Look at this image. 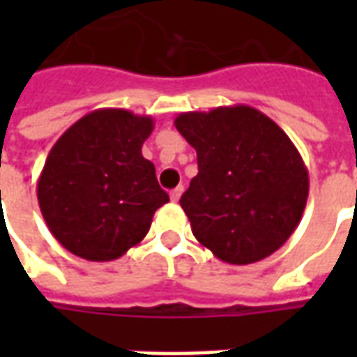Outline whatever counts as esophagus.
<instances>
[{
  "mask_svg": "<svg viewBox=\"0 0 357 357\" xmlns=\"http://www.w3.org/2000/svg\"><path fill=\"white\" fill-rule=\"evenodd\" d=\"M181 193H183V187H181V185L176 187V189H172V191H170V199L174 202H178L179 197H181Z\"/></svg>",
  "mask_w": 357,
  "mask_h": 357,
  "instance_id": "obj_1",
  "label": "esophagus"
}]
</instances>
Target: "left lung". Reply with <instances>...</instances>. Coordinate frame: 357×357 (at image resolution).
<instances>
[{
  "instance_id": "8db88e82",
  "label": "left lung",
  "mask_w": 357,
  "mask_h": 357,
  "mask_svg": "<svg viewBox=\"0 0 357 357\" xmlns=\"http://www.w3.org/2000/svg\"><path fill=\"white\" fill-rule=\"evenodd\" d=\"M174 124L199 174L179 204L202 247L222 262H260L283 247L306 208L310 178L289 135L247 105L181 112Z\"/></svg>"
}]
</instances>
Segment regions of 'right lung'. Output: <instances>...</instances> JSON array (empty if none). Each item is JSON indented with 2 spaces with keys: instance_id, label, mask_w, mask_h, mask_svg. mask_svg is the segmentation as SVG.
Here are the masks:
<instances>
[{
  "instance_id": "add662e5",
  "label": "right lung",
  "mask_w": 357,
  "mask_h": 357,
  "mask_svg": "<svg viewBox=\"0 0 357 357\" xmlns=\"http://www.w3.org/2000/svg\"><path fill=\"white\" fill-rule=\"evenodd\" d=\"M153 128L151 116L99 109L53 145L38 179V202L66 250L110 262L147 235L156 210L170 201L155 164L141 155Z\"/></svg>"
}]
</instances>
